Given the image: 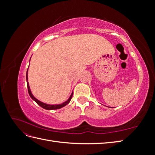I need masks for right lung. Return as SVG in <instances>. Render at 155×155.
<instances>
[{
	"label": "right lung",
	"mask_w": 155,
	"mask_h": 155,
	"mask_svg": "<svg viewBox=\"0 0 155 155\" xmlns=\"http://www.w3.org/2000/svg\"><path fill=\"white\" fill-rule=\"evenodd\" d=\"M26 81H27V87H28V93H29V95L32 98V100H34L37 104H38L39 105H40L41 107H43V109H46V110H54V109H61V108H62L63 107H64L65 105H67L68 103L70 101V100H71L72 99V97L73 96V92L72 93L71 96H70V97H69V99L67 101L64 102L63 104H59V105H48V104H44V103L41 102L40 101H39L38 100H37L36 98L32 95V94L30 91V87H29V84H28V70H27V72H26Z\"/></svg>",
	"instance_id": "1"
}]
</instances>
